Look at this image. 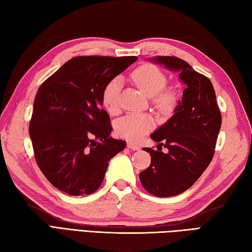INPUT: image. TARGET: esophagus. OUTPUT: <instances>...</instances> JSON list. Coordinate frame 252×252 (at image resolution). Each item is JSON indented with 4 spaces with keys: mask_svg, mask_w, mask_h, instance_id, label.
I'll return each mask as SVG.
<instances>
[{
    "mask_svg": "<svg viewBox=\"0 0 252 252\" xmlns=\"http://www.w3.org/2000/svg\"><path fill=\"white\" fill-rule=\"evenodd\" d=\"M127 147H129L131 151H140V149H141L140 146L136 145V144H134V143H132V142L127 143Z\"/></svg>",
    "mask_w": 252,
    "mask_h": 252,
    "instance_id": "obj_1",
    "label": "esophagus"
}]
</instances>
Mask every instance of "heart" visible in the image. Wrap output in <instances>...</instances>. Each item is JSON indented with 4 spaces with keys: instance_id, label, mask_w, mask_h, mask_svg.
Wrapping results in <instances>:
<instances>
[{
    "instance_id": "1",
    "label": "heart",
    "mask_w": 252,
    "mask_h": 252,
    "mask_svg": "<svg viewBox=\"0 0 252 252\" xmlns=\"http://www.w3.org/2000/svg\"><path fill=\"white\" fill-rule=\"evenodd\" d=\"M134 83L144 93L153 96V103L162 114H170L178 104V94L173 90H163L167 85L165 74L153 65H143L131 73ZM122 85L120 77L112 78L107 82L101 93L105 108L114 112L119 105ZM155 125L154 118L148 114H127L116 122L117 134L127 141L136 142L151 131Z\"/></svg>"
}]
</instances>
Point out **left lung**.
I'll list each match as a JSON object with an SVG mask.
<instances>
[{
	"label": "left lung",
	"instance_id": "left-lung-1",
	"mask_svg": "<svg viewBox=\"0 0 252 252\" xmlns=\"http://www.w3.org/2000/svg\"><path fill=\"white\" fill-rule=\"evenodd\" d=\"M151 61L179 72L185 90L173 116L151 135L159 142L157 151L143 148L151 154L152 162L140 173V180L152 195L176 196L189 189L211 162L221 129V112L210 80L185 61L174 56ZM162 146L168 148L167 153L161 151Z\"/></svg>",
	"mask_w": 252,
	"mask_h": 252
}]
</instances>
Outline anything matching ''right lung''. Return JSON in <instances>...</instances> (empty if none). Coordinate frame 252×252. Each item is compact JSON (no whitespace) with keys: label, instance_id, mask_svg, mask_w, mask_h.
<instances>
[{"label":"right lung","instance_id":"add662e5","mask_svg":"<svg viewBox=\"0 0 252 252\" xmlns=\"http://www.w3.org/2000/svg\"><path fill=\"white\" fill-rule=\"evenodd\" d=\"M137 61L135 56H79L37 90L29 125L42 173L72 196L97 190L109 160L126 143L110 137V118L101 109L107 82Z\"/></svg>","mask_w":252,"mask_h":252}]
</instances>
